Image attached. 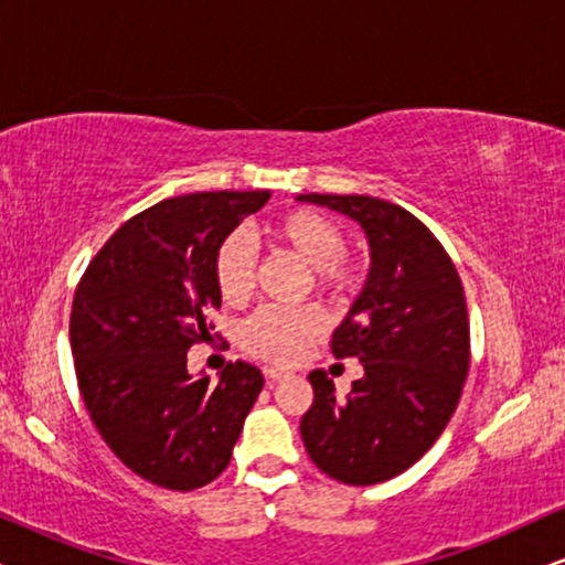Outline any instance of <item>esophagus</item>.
Masks as SVG:
<instances>
[{
    "instance_id": "34e87169",
    "label": "esophagus",
    "mask_w": 565,
    "mask_h": 565,
    "mask_svg": "<svg viewBox=\"0 0 565 565\" xmlns=\"http://www.w3.org/2000/svg\"><path fill=\"white\" fill-rule=\"evenodd\" d=\"M290 373L288 370H282V367H265V377L269 383H277V381H282V377H288Z\"/></svg>"
}]
</instances>
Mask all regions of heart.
I'll use <instances>...</instances> for the list:
<instances>
[{"label": "heart", "mask_w": 565, "mask_h": 565, "mask_svg": "<svg viewBox=\"0 0 565 565\" xmlns=\"http://www.w3.org/2000/svg\"><path fill=\"white\" fill-rule=\"evenodd\" d=\"M265 234L280 249L306 262L311 282L329 296H344L358 288L360 267L347 257V234L334 218L313 207H292L267 223ZM257 257L244 234H228L213 257V280L221 300L231 308L249 303L254 292ZM327 329V316L316 306L262 308L244 321L238 342L249 354L277 365H288Z\"/></svg>", "instance_id": "heart-1"}]
</instances>
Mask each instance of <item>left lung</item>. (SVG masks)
<instances>
[{
  "label": "left lung",
  "instance_id": "left-lung-1",
  "mask_svg": "<svg viewBox=\"0 0 565 565\" xmlns=\"http://www.w3.org/2000/svg\"><path fill=\"white\" fill-rule=\"evenodd\" d=\"M350 215L370 244V275L331 337L334 358H358L365 375L344 401L313 370V404L300 437L334 481L373 486L412 468L458 406L470 367L466 292L445 246L388 200L298 195Z\"/></svg>",
  "mask_w": 565,
  "mask_h": 565
}]
</instances>
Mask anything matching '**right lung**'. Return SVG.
I'll list each match as a JSON object with an SVG mask.
<instances>
[{
    "instance_id": "obj_1",
    "label": "right lung",
    "mask_w": 565,
    "mask_h": 565,
    "mask_svg": "<svg viewBox=\"0 0 565 565\" xmlns=\"http://www.w3.org/2000/svg\"><path fill=\"white\" fill-rule=\"evenodd\" d=\"M269 190L167 198L122 223L74 292L72 354L84 406L107 447L143 481L192 491L226 470L265 377L228 362L218 383L188 373L221 308L218 244Z\"/></svg>"
}]
</instances>
